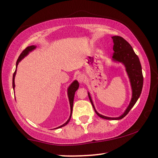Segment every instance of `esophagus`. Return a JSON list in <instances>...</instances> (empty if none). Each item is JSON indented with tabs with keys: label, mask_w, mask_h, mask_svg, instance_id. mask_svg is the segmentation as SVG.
<instances>
[{
	"label": "esophagus",
	"mask_w": 158,
	"mask_h": 158,
	"mask_svg": "<svg viewBox=\"0 0 158 158\" xmlns=\"http://www.w3.org/2000/svg\"><path fill=\"white\" fill-rule=\"evenodd\" d=\"M84 79H85V78H84V75L83 74H79V76L77 77V80H78L79 83H82V82H84Z\"/></svg>",
	"instance_id": "esophagus-1"
}]
</instances>
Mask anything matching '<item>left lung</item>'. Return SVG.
Here are the masks:
<instances>
[{
    "label": "left lung",
    "mask_w": 158,
    "mask_h": 158,
    "mask_svg": "<svg viewBox=\"0 0 158 158\" xmlns=\"http://www.w3.org/2000/svg\"><path fill=\"white\" fill-rule=\"evenodd\" d=\"M112 38L114 40V55H113V58L115 60L123 63L126 66V71L128 72L129 78L131 80L132 90H133V96H132L130 104H129L128 107L127 108L126 111L124 112V114L122 116L118 118H109L102 116V115L97 113V111L94 109L90 94H88V96L96 114L98 116L107 120H120L123 118L128 114V112L130 111L131 109L133 107V106L135 105V103L138 101V98L140 97L143 85V76L139 58L135 53V52L133 51L131 44L122 37L114 36L112 37Z\"/></svg>",
    "instance_id": "left-lung-1"
}]
</instances>
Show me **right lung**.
<instances>
[{
  "mask_svg": "<svg viewBox=\"0 0 158 158\" xmlns=\"http://www.w3.org/2000/svg\"><path fill=\"white\" fill-rule=\"evenodd\" d=\"M35 48V47L32 45V46H30V47H27V48H25L24 50L22 52V53L20 54V56H19V57L17 60V62H16V66L18 64V63L20 61L22 60V59L24 57L25 55H27L28 52H29L30 51L32 50V49H34ZM15 72L16 71H15L13 74V88L14 89L15 88V82H14V79H15ZM79 88V83L77 81H74L73 83L71 84V86L69 87V89H68V96H69V103H70V107H71V115H70V117L68 119V121L66 122L64 124H63L62 126H61L60 127H58V128H62V126H64L67 125L68 123H69L70 119H71V116H72V109H73V103H74V94L76 92V91Z\"/></svg>",
  "mask_w": 158,
  "mask_h": 158,
  "instance_id": "right-lung-1",
  "label": "right lung"
}]
</instances>
